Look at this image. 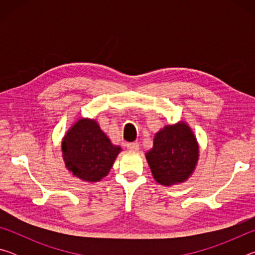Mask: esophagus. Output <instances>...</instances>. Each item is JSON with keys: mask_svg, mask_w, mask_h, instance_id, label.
Returning <instances> with one entry per match:
<instances>
[{"mask_svg": "<svg viewBox=\"0 0 255 255\" xmlns=\"http://www.w3.org/2000/svg\"><path fill=\"white\" fill-rule=\"evenodd\" d=\"M127 148L130 150V152H137L139 149V144L138 143H130L127 145Z\"/></svg>", "mask_w": 255, "mask_h": 255, "instance_id": "esophagus-1", "label": "esophagus"}]
</instances>
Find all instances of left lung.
I'll return each instance as SVG.
<instances>
[{
  "label": "left lung",
  "instance_id": "left-lung-1",
  "mask_svg": "<svg viewBox=\"0 0 255 255\" xmlns=\"http://www.w3.org/2000/svg\"><path fill=\"white\" fill-rule=\"evenodd\" d=\"M153 178L162 185L182 183L195 171L199 145L184 122L165 126L155 133L153 148L145 154Z\"/></svg>",
  "mask_w": 255,
  "mask_h": 255
}]
</instances>
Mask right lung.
<instances>
[{"label": "right lung", "instance_id": "1", "mask_svg": "<svg viewBox=\"0 0 255 255\" xmlns=\"http://www.w3.org/2000/svg\"><path fill=\"white\" fill-rule=\"evenodd\" d=\"M120 152L122 147L111 143L94 119L80 118L62 140L66 169L85 182H98L107 176Z\"/></svg>", "mask_w": 255, "mask_h": 255}]
</instances>
